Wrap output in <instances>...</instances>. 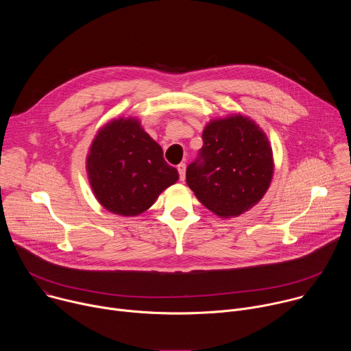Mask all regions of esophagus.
<instances>
[{
  "label": "esophagus",
  "instance_id": "34e87169",
  "mask_svg": "<svg viewBox=\"0 0 351 351\" xmlns=\"http://www.w3.org/2000/svg\"><path fill=\"white\" fill-rule=\"evenodd\" d=\"M178 171H179V178L183 182L186 178V164H179L178 165Z\"/></svg>",
  "mask_w": 351,
  "mask_h": 351
}]
</instances>
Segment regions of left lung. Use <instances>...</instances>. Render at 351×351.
Returning a JSON list of instances; mask_svg holds the SVG:
<instances>
[{
  "instance_id": "8db88e82",
  "label": "left lung",
  "mask_w": 351,
  "mask_h": 351,
  "mask_svg": "<svg viewBox=\"0 0 351 351\" xmlns=\"http://www.w3.org/2000/svg\"><path fill=\"white\" fill-rule=\"evenodd\" d=\"M274 175L272 147L263 129L240 114L211 121L186 182L198 202L221 218L253 208Z\"/></svg>"
}]
</instances>
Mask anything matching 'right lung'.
Wrapping results in <instances>:
<instances>
[{
	"instance_id": "add662e5",
	"label": "right lung",
	"mask_w": 351,
	"mask_h": 351,
	"mask_svg": "<svg viewBox=\"0 0 351 351\" xmlns=\"http://www.w3.org/2000/svg\"><path fill=\"white\" fill-rule=\"evenodd\" d=\"M86 169L98 203L122 217L144 213L179 179L176 168L164 160L161 145L132 117L114 119L98 130Z\"/></svg>"
}]
</instances>
